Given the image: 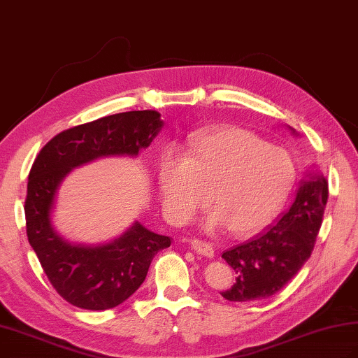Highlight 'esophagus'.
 <instances>
[{
  "mask_svg": "<svg viewBox=\"0 0 358 358\" xmlns=\"http://www.w3.org/2000/svg\"><path fill=\"white\" fill-rule=\"evenodd\" d=\"M190 245H192V248H194L198 254L204 255V257H208V259L215 257V248L208 242L194 239V241H190Z\"/></svg>",
  "mask_w": 358,
  "mask_h": 358,
  "instance_id": "34e87169",
  "label": "esophagus"
}]
</instances>
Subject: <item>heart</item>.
<instances>
[{
  "instance_id": "1",
  "label": "heart",
  "mask_w": 358,
  "mask_h": 358,
  "mask_svg": "<svg viewBox=\"0 0 358 358\" xmlns=\"http://www.w3.org/2000/svg\"><path fill=\"white\" fill-rule=\"evenodd\" d=\"M295 178V163L280 146L243 128L190 137L187 159L162 157L157 185L163 212L173 224H187L212 199L208 230L230 225L237 236L260 231L273 217Z\"/></svg>"
}]
</instances>
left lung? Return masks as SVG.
<instances>
[{
  "label": "left lung",
  "instance_id": "left-lung-1",
  "mask_svg": "<svg viewBox=\"0 0 358 358\" xmlns=\"http://www.w3.org/2000/svg\"><path fill=\"white\" fill-rule=\"evenodd\" d=\"M328 201V181L302 182L295 201L277 222L254 239L222 254L237 273L234 286L221 295L233 302L269 298L295 277L315 248Z\"/></svg>",
  "mask_w": 358,
  "mask_h": 358
}]
</instances>
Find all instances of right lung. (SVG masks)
<instances>
[{
	"label": "right lung",
	"mask_w": 358,
	"mask_h": 358,
	"mask_svg": "<svg viewBox=\"0 0 358 358\" xmlns=\"http://www.w3.org/2000/svg\"><path fill=\"white\" fill-rule=\"evenodd\" d=\"M160 113L134 110L68 128L43 146L30 169L25 196L27 237L43 272L59 295L85 310H108L141 287L155 254L171 246L168 236L141 224L113 243L81 246L65 242L52 230L50 212L62 178L103 155H137L162 127Z\"/></svg>",
	"instance_id": "right-lung-1"
}]
</instances>
